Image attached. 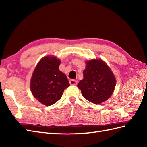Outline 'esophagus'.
<instances>
[{
	"mask_svg": "<svg viewBox=\"0 0 147 147\" xmlns=\"http://www.w3.org/2000/svg\"><path fill=\"white\" fill-rule=\"evenodd\" d=\"M69 83H70L71 85H76L78 82H77V81H76V80H71L69 81Z\"/></svg>",
	"mask_w": 147,
	"mask_h": 147,
	"instance_id": "34e87169",
	"label": "esophagus"
}]
</instances>
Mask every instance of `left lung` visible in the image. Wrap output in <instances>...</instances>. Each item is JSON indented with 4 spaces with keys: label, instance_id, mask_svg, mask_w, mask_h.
<instances>
[{
    "label": "left lung",
    "instance_id": "1",
    "mask_svg": "<svg viewBox=\"0 0 147 147\" xmlns=\"http://www.w3.org/2000/svg\"><path fill=\"white\" fill-rule=\"evenodd\" d=\"M83 79L78 87L84 98L95 104H100L111 97L114 92L116 80L111 68L100 59L85 61Z\"/></svg>",
    "mask_w": 147,
    "mask_h": 147
}]
</instances>
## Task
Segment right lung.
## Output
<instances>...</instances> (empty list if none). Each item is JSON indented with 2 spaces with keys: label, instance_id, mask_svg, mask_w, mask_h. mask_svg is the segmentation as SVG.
Segmentation results:
<instances>
[{
  "label": "right lung",
  "instance_id": "obj_1",
  "mask_svg": "<svg viewBox=\"0 0 147 147\" xmlns=\"http://www.w3.org/2000/svg\"><path fill=\"white\" fill-rule=\"evenodd\" d=\"M61 60L53 55L42 57L34 69L30 80L33 96L46 106L60 99L64 89L70 86L66 75L59 70Z\"/></svg>",
  "mask_w": 147,
  "mask_h": 147
}]
</instances>
